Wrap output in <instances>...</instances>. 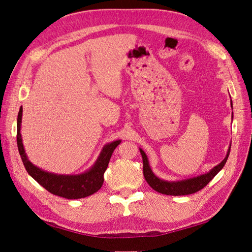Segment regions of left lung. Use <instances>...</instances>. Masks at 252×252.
I'll list each match as a JSON object with an SVG mask.
<instances>
[{
    "instance_id": "1",
    "label": "left lung",
    "mask_w": 252,
    "mask_h": 252,
    "mask_svg": "<svg viewBox=\"0 0 252 252\" xmlns=\"http://www.w3.org/2000/svg\"><path fill=\"white\" fill-rule=\"evenodd\" d=\"M231 107H232V101H231ZM233 117V116H232ZM231 145L228 148L227 155L225 158L220 162L219 165L216 167H213L211 170L208 172L196 175V177L193 178H189L185 180H180V181H166L159 179L158 177L154 173V171L151 170L149 162H148V158L146 154L140 148V152L143 158V173H144V178L146 180V182L149 184V186L155 189L156 191L162 193V194H167V195H186V194H191L194 193L199 190L203 189L208 183L216 177V175L220 171V169L225 166L227 158L229 157V152H230Z\"/></svg>"
}]
</instances>
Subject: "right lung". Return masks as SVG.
Instances as JSON below:
<instances>
[{
    "label": "right lung",
    "instance_id": "add662e5",
    "mask_svg": "<svg viewBox=\"0 0 252 252\" xmlns=\"http://www.w3.org/2000/svg\"><path fill=\"white\" fill-rule=\"evenodd\" d=\"M23 108H20L17 121V143L21 158L29 175L41 186L52 194L65 197L68 200H77L95 193L103 185L104 172L106 171L112 156V152L121 143V140L106 144L94 164L88 170L80 174H58L41 169L28 159L22 141L21 124Z\"/></svg>",
    "mask_w": 252,
    "mask_h": 252
}]
</instances>
